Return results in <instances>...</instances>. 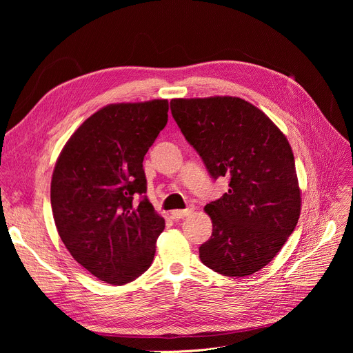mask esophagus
Returning a JSON list of instances; mask_svg holds the SVG:
<instances>
[{"instance_id": "esophagus-1", "label": "esophagus", "mask_w": 353, "mask_h": 353, "mask_svg": "<svg viewBox=\"0 0 353 353\" xmlns=\"http://www.w3.org/2000/svg\"><path fill=\"white\" fill-rule=\"evenodd\" d=\"M193 212H194V206H190V208L184 209V210H173L172 212V217L179 220V219H183V217H186V216H190Z\"/></svg>"}]
</instances>
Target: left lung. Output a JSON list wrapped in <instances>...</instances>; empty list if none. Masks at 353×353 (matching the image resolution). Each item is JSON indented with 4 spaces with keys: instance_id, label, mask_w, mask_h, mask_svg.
I'll return each mask as SVG.
<instances>
[{
    "instance_id": "left-lung-1",
    "label": "left lung",
    "mask_w": 353,
    "mask_h": 353,
    "mask_svg": "<svg viewBox=\"0 0 353 353\" xmlns=\"http://www.w3.org/2000/svg\"><path fill=\"white\" fill-rule=\"evenodd\" d=\"M172 114L213 179L229 190L209 203L213 232L199 249L212 270L243 277L273 261L301 216L302 197L286 136L249 101L214 96L173 99Z\"/></svg>"
}]
</instances>
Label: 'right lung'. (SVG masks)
<instances>
[{"label": "right lung", "instance_id": "right-lung-1", "mask_svg": "<svg viewBox=\"0 0 353 353\" xmlns=\"http://www.w3.org/2000/svg\"><path fill=\"white\" fill-rule=\"evenodd\" d=\"M167 111V100L108 104L74 132L55 163V228L74 261L105 283L137 279L154 259L164 219L144 196L143 160Z\"/></svg>", "mask_w": 353, "mask_h": 353}]
</instances>
